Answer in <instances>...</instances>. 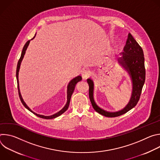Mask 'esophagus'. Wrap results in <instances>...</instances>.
Here are the masks:
<instances>
[{"label":"esophagus","instance_id":"1","mask_svg":"<svg viewBox=\"0 0 160 160\" xmlns=\"http://www.w3.org/2000/svg\"><path fill=\"white\" fill-rule=\"evenodd\" d=\"M81 75L83 79H86L91 75V72L90 70H88L87 69H83L81 72Z\"/></svg>","mask_w":160,"mask_h":160}]
</instances>
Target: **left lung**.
Wrapping results in <instances>:
<instances>
[{"label": "left lung", "instance_id": "8db88e82", "mask_svg": "<svg viewBox=\"0 0 160 160\" xmlns=\"http://www.w3.org/2000/svg\"><path fill=\"white\" fill-rule=\"evenodd\" d=\"M122 56L118 61L120 64L128 73L132 82V92L127 105L122 110L117 112H109L99 107L94 99V82L90 78L87 79L89 85V98L94 110L106 117H117L126 113L138 104L145 82L146 70L144 57L142 49L128 33L126 44L123 48Z\"/></svg>", "mask_w": 160, "mask_h": 160}]
</instances>
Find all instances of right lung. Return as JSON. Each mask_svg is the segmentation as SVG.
Returning <instances> with one entry per match:
<instances>
[{
  "mask_svg": "<svg viewBox=\"0 0 160 160\" xmlns=\"http://www.w3.org/2000/svg\"><path fill=\"white\" fill-rule=\"evenodd\" d=\"M35 37L32 38L33 39L35 38ZM30 40H28L27 42V43H25V45H24L23 47V49H22V52H21V57L18 61V65H17V68H16V79H17V83H18V94H19V98H20V100L22 102V104H23V106L27 109H28L30 111H31L32 112H33L34 115H35L36 116L40 117V118H44V119H52V118H55L59 116H60L61 115H62V113H64L68 108V107H69V104H70V99H71V97H72V95L73 94V92L74 91V89H75V85L76 84L82 80V78L81 76H78L77 77H75V78H73V80H72L70 81V82L69 83V84H68V88H67V102L65 105V106L61 109L60 110L59 112H56V114H54V115H51V116H44V115H39V114H37L35 112H33L27 105V104L25 102V101H23V99H22V96L21 95V93H20V90H19V80H18V74H19V68H20V65H21V62L22 60V58H23L24 57V55L25 54V52H26V50L28 46V45L30 43Z\"/></svg>",
  "mask_w": 160,
  "mask_h": 160,
  "instance_id": "obj_1",
  "label": "right lung"
}]
</instances>
